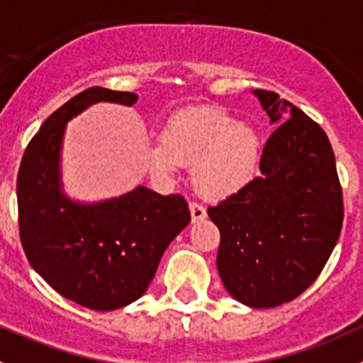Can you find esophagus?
Listing matches in <instances>:
<instances>
[{"mask_svg": "<svg viewBox=\"0 0 363 363\" xmlns=\"http://www.w3.org/2000/svg\"><path fill=\"white\" fill-rule=\"evenodd\" d=\"M189 213H191V220L199 222L206 218V208L197 204V202H189Z\"/></svg>", "mask_w": 363, "mask_h": 363, "instance_id": "esophagus-1", "label": "esophagus"}]
</instances>
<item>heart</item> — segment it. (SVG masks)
Listing matches in <instances>:
<instances>
[{
    "instance_id": "b5f03b06",
    "label": "heart",
    "mask_w": 363,
    "mask_h": 363,
    "mask_svg": "<svg viewBox=\"0 0 363 363\" xmlns=\"http://www.w3.org/2000/svg\"><path fill=\"white\" fill-rule=\"evenodd\" d=\"M259 152V135L251 126L220 110H186L168 121L161 145L150 146L146 162L159 181H172L181 166H194L197 194L220 201L253 179Z\"/></svg>"
}]
</instances>
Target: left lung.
Returning <instances> with one entry per match:
<instances>
[{"label": "left lung", "instance_id": "1", "mask_svg": "<svg viewBox=\"0 0 363 363\" xmlns=\"http://www.w3.org/2000/svg\"><path fill=\"white\" fill-rule=\"evenodd\" d=\"M275 125L260 177L208 215L220 231L217 269L244 306L277 308L303 293L340 237L344 201L328 135L289 101L253 90Z\"/></svg>", "mask_w": 363, "mask_h": 363}]
</instances>
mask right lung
<instances>
[{
	"instance_id": "add662e5",
	"label": "right lung",
	"mask_w": 363,
	"mask_h": 363,
	"mask_svg": "<svg viewBox=\"0 0 363 363\" xmlns=\"http://www.w3.org/2000/svg\"><path fill=\"white\" fill-rule=\"evenodd\" d=\"M97 103L132 106L137 96L88 88L45 121L19 166V237L30 266L61 296L94 311H113L145 295L162 253L191 217L184 197H164L146 186L97 202L65 194V130Z\"/></svg>"
}]
</instances>
